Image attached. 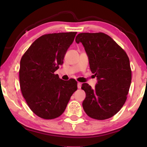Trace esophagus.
<instances>
[{
    "mask_svg": "<svg viewBox=\"0 0 147 147\" xmlns=\"http://www.w3.org/2000/svg\"><path fill=\"white\" fill-rule=\"evenodd\" d=\"M77 86H78V89H80L81 88V86H82V84L78 82V84H77Z\"/></svg>",
    "mask_w": 147,
    "mask_h": 147,
    "instance_id": "34e87169",
    "label": "esophagus"
}]
</instances>
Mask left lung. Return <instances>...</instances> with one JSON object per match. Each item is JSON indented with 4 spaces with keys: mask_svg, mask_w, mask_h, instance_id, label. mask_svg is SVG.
<instances>
[{
    "mask_svg": "<svg viewBox=\"0 0 147 147\" xmlns=\"http://www.w3.org/2000/svg\"><path fill=\"white\" fill-rule=\"evenodd\" d=\"M82 43L89 58V67L98 82L92 89L82 85L86 96L82 106L87 115L97 120L115 115L127 98L131 80V71L126 52L102 32L80 33L76 37Z\"/></svg>",
    "mask_w": 147,
    "mask_h": 147,
    "instance_id": "8db88e82",
    "label": "left lung"
}]
</instances>
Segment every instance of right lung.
<instances>
[{
	"label": "right lung",
	"instance_id": "obj_1",
	"mask_svg": "<svg viewBox=\"0 0 147 147\" xmlns=\"http://www.w3.org/2000/svg\"><path fill=\"white\" fill-rule=\"evenodd\" d=\"M77 32L45 34L32 43L20 62L19 83L23 97L39 117L53 119L64 112L77 90L74 79L63 80L54 74L62 65Z\"/></svg>",
	"mask_w": 147,
	"mask_h": 147
}]
</instances>
